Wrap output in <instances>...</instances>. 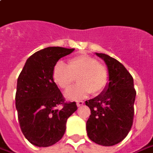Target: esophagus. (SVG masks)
Wrapping results in <instances>:
<instances>
[{"mask_svg":"<svg viewBox=\"0 0 153 153\" xmlns=\"http://www.w3.org/2000/svg\"><path fill=\"white\" fill-rule=\"evenodd\" d=\"M83 104H84L83 101H78V102H76V105H77V107H82Z\"/></svg>","mask_w":153,"mask_h":153,"instance_id":"obj_1","label":"esophagus"}]
</instances>
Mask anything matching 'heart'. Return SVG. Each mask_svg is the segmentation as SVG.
<instances>
[{
  "label": "heart",
  "instance_id": "heart-1",
  "mask_svg": "<svg viewBox=\"0 0 153 153\" xmlns=\"http://www.w3.org/2000/svg\"><path fill=\"white\" fill-rule=\"evenodd\" d=\"M108 71L97 59L87 55H77L70 59L67 66L61 61L55 65L52 77L59 88L67 90L77 77V83L65 93L70 100H80L89 93L98 95L106 88L108 82Z\"/></svg>",
  "mask_w": 153,
  "mask_h": 153
}]
</instances>
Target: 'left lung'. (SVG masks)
<instances>
[{
	"instance_id": "1",
	"label": "left lung",
	"mask_w": 153,
	"mask_h": 153,
	"mask_svg": "<svg viewBox=\"0 0 153 153\" xmlns=\"http://www.w3.org/2000/svg\"><path fill=\"white\" fill-rule=\"evenodd\" d=\"M96 55L107 65L109 82L98 96L85 102L91 110L87 131L93 142L114 146L131 131L136 92L132 76L120 61L105 54Z\"/></svg>"
}]
</instances>
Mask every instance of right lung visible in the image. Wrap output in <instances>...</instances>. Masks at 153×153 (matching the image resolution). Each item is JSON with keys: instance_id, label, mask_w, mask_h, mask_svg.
I'll return each instance as SVG.
<instances>
[{"instance_id": "obj_1", "label": "right lung", "mask_w": 153, "mask_h": 153, "mask_svg": "<svg viewBox=\"0 0 153 153\" xmlns=\"http://www.w3.org/2000/svg\"><path fill=\"white\" fill-rule=\"evenodd\" d=\"M74 50L48 47L37 51L27 60L17 78L18 121L22 134L34 146L46 147L60 141L67 119L77 109L76 102H65L52 77L57 61Z\"/></svg>"}]
</instances>
